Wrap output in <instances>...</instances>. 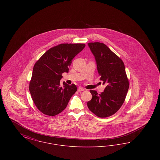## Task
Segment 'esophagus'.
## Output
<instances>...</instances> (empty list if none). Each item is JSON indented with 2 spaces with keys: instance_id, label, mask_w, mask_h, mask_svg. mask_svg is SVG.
Masks as SVG:
<instances>
[{
  "instance_id": "34e87169",
  "label": "esophagus",
  "mask_w": 160,
  "mask_h": 160,
  "mask_svg": "<svg viewBox=\"0 0 160 160\" xmlns=\"http://www.w3.org/2000/svg\"><path fill=\"white\" fill-rule=\"evenodd\" d=\"M84 90V88H82V87H78V92H82V91H83Z\"/></svg>"
}]
</instances>
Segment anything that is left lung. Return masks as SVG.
Returning a JSON list of instances; mask_svg holds the SVG:
<instances>
[{
    "mask_svg": "<svg viewBox=\"0 0 160 160\" xmlns=\"http://www.w3.org/2000/svg\"><path fill=\"white\" fill-rule=\"evenodd\" d=\"M88 46L95 57L100 80L106 87L101 94L90 91L92 98L87 105L96 116L107 118L122 106L129 88L128 79L123 61L106 44L97 42Z\"/></svg>",
    "mask_w": 160,
    "mask_h": 160,
    "instance_id": "left-lung-1",
    "label": "left lung"
}]
</instances>
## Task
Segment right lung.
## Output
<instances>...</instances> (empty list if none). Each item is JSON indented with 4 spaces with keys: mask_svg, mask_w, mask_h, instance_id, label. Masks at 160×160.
<instances>
[{
    "mask_svg": "<svg viewBox=\"0 0 160 160\" xmlns=\"http://www.w3.org/2000/svg\"><path fill=\"white\" fill-rule=\"evenodd\" d=\"M84 44H61L50 48L35 64L29 91L38 110L48 116L61 113L77 90L74 84H60L62 73L68 72L73 58Z\"/></svg>",
    "mask_w": 160,
    "mask_h": 160,
    "instance_id": "obj_1",
    "label": "right lung"
}]
</instances>
